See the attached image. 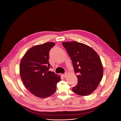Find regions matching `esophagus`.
I'll return each instance as SVG.
<instances>
[{
    "instance_id": "1",
    "label": "esophagus",
    "mask_w": 121,
    "mask_h": 121,
    "mask_svg": "<svg viewBox=\"0 0 121 121\" xmlns=\"http://www.w3.org/2000/svg\"><path fill=\"white\" fill-rule=\"evenodd\" d=\"M67 74H66V73H65V74H62V76L64 77V78H65V77H66V76H67Z\"/></svg>"
}]
</instances>
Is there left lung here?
I'll return each instance as SVG.
<instances>
[{
    "instance_id": "left-lung-1",
    "label": "left lung",
    "mask_w": 121,
    "mask_h": 121,
    "mask_svg": "<svg viewBox=\"0 0 121 121\" xmlns=\"http://www.w3.org/2000/svg\"><path fill=\"white\" fill-rule=\"evenodd\" d=\"M70 57L74 72L78 75V84L72 88L74 93L87 96L98 87L103 74L100 59L91 47L77 42H63Z\"/></svg>"
}]
</instances>
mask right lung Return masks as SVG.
<instances>
[{"mask_svg": "<svg viewBox=\"0 0 121 121\" xmlns=\"http://www.w3.org/2000/svg\"><path fill=\"white\" fill-rule=\"evenodd\" d=\"M55 45L48 42L34 46L29 49L22 57L20 73L26 88L34 95L46 98L56 91L59 76L49 70L52 67L49 62V51Z\"/></svg>", "mask_w": 121, "mask_h": 121, "instance_id": "obj_1", "label": "right lung"}]
</instances>
